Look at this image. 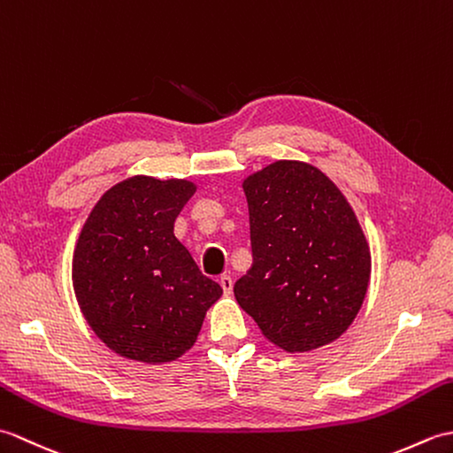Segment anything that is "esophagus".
I'll return each mask as SVG.
<instances>
[{"label":"esophagus","instance_id":"obj_1","mask_svg":"<svg viewBox=\"0 0 453 453\" xmlns=\"http://www.w3.org/2000/svg\"><path fill=\"white\" fill-rule=\"evenodd\" d=\"M219 286L224 288V294L226 296H232V292H234V278L229 276V274L219 276Z\"/></svg>","mask_w":453,"mask_h":453}]
</instances>
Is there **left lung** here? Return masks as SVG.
Wrapping results in <instances>:
<instances>
[{
	"label": "left lung",
	"instance_id": "obj_1",
	"mask_svg": "<svg viewBox=\"0 0 453 453\" xmlns=\"http://www.w3.org/2000/svg\"><path fill=\"white\" fill-rule=\"evenodd\" d=\"M253 265L234 286L268 341L310 352L339 339L364 303L372 255L349 200L311 163L280 159L243 180Z\"/></svg>",
	"mask_w": 453,
	"mask_h": 453
}]
</instances>
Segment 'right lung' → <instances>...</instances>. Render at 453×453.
Instances as JSON below:
<instances>
[{
	"instance_id": "1",
	"label": "right lung",
	"mask_w": 453,
	"mask_h": 453,
	"mask_svg": "<svg viewBox=\"0 0 453 453\" xmlns=\"http://www.w3.org/2000/svg\"><path fill=\"white\" fill-rule=\"evenodd\" d=\"M196 192L187 179L134 175L89 211L73 249L72 282L93 333L128 360L180 358L221 296L173 234Z\"/></svg>"
}]
</instances>
